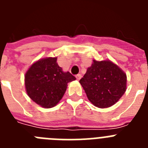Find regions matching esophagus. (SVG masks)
Instances as JSON below:
<instances>
[{
	"label": "esophagus",
	"mask_w": 148,
	"mask_h": 148,
	"mask_svg": "<svg viewBox=\"0 0 148 148\" xmlns=\"http://www.w3.org/2000/svg\"><path fill=\"white\" fill-rule=\"evenodd\" d=\"M75 78H76L77 80L79 81L81 79V78H82V75H81V74H78V75H76Z\"/></svg>",
	"instance_id": "esophagus-1"
}]
</instances>
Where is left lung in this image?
I'll return each mask as SVG.
<instances>
[{"label":"left lung","mask_w":148,"mask_h":148,"mask_svg":"<svg viewBox=\"0 0 148 148\" xmlns=\"http://www.w3.org/2000/svg\"><path fill=\"white\" fill-rule=\"evenodd\" d=\"M79 82L90 102L97 108H105L116 104L124 95L127 76L110 61L93 60Z\"/></svg>","instance_id":"8db88e82"}]
</instances>
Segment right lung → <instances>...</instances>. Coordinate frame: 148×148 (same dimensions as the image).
<instances>
[{"instance_id":"right-lung-1","label":"right lung","mask_w":148,"mask_h":148,"mask_svg":"<svg viewBox=\"0 0 148 148\" xmlns=\"http://www.w3.org/2000/svg\"><path fill=\"white\" fill-rule=\"evenodd\" d=\"M75 80L69 72H63L57 58H46L34 63L25 74V87L29 98L43 108H51L64 95L67 84Z\"/></svg>"}]
</instances>
